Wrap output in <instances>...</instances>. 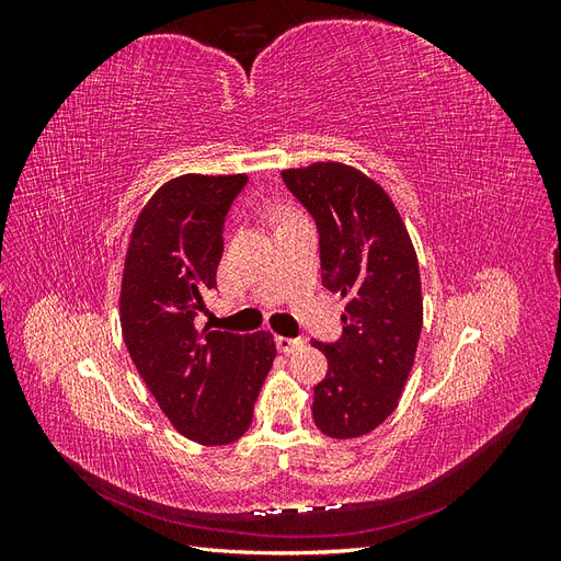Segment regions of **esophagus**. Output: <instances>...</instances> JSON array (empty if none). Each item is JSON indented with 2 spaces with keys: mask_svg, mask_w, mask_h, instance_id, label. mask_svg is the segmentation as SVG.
<instances>
[{
  "mask_svg": "<svg viewBox=\"0 0 561 561\" xmlns=\"http://www.w3.org/2000/svg\"><path fill=\"white\" fill-rule=\"evenodd\" d=\"M304 342L301 339H293V336H276V348L280 353H295Z\"/></svg>",
  "mask_w": 561,
  "mask_h": 561,
  "instance_id": "obj_1",
  "label": "esophagus"
}]
</instances>
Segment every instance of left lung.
<instances>
[{
    "mask_svg": "<svg viewBox=\"0 0 561 561\" xmlns=\"http://www.w3.org/2000/svg\"><path fill=\"white\" fill-rule=\"evenodd\" d=\"M316 219L322 285L346 299L344 334L313 386V421L334 439L375 431L393 414L423 325L419 262L396 203L358 168L318 161L280 173Z\"/></svg>",
    "mask_w": 561,
    "mask_h": 561,
    "instance_id": "8db88e82",
    "label": "left lung"
}]
</instances>
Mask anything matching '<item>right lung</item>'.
Here are the masks:
<instances>
[{
  "instance_id": "obj_1",
  "label": "right lung",
  "mask_w": 561,
  "mask_h": 561,
  "mask_svg": "<svg viewBox=\"0 0 561 561\" xmlns=\"http://www.w3.org/2000/svg\"><path fill=\"white\" fill-rule=\"evenodd\" d=\"M248 175H180L135 219L124 262L122 332L142 381L175 431L198 445L236 443L276 358L271 332L198 330L217 287L225 217Z\"/></svg>"
}]
</instances>
